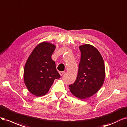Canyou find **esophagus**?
Segmentation results:
<instances>
[{
	"instance_id": "esophagus-1",
	"label": "esophagus",
	"mask_w": 127,
	"mask_h": 127,
	"mask_svg": "<svg viewBox=\"0 0 127 127\" xmlns=\"http://www.w3.org/2000/svg\"><path fill=\"white\" fill-rule=\"evenodd\" d=\"M59 73H60V75L61 76H62L64 73H65V72H64V71H62V72H59Z\"/></svg>"
}]
</instances>
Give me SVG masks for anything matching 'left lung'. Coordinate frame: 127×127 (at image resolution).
I'll return each mask as SVG.
<instances>
[{
	"label": "left lung",
	"mask_w": 127,
	"mask_h": 127,
	"mask_svg": "<svg viewBox=\"0 0 127 127\" xmlns=\"http://www.w3.org/2000/svg\"><path fill=\"white\" fill-rule=\"evenodd\" d=\"M81 60L76 79L69 85L73 95L85 99L95 94L103 85L105 79V66L103 58L97 49L90 44L79 47Z\"/></svg>",
	"instance_id": "obj_1"
}]
</instances>
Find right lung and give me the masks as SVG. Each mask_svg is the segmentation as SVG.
Instances as JSON below:
<instances>
[{
  "mask_svg": "<svg viewBox=\"0 0 127 127\" xmlns=\"http://www.w3.org/2000/svg\"><path fill=\"white\" fill-rule=\"evenodd\" d=\"M55 45L42 42L37 45L26 61L24 70V80L27 88L36 96L45 95L55 79L60 78L52 55Z\"/></svg>",
  "mask_w": 127,
  "mask_h": 127,
  "instance_id": "right-lung-1",
  "label": "right lung"
}]
</instances>
